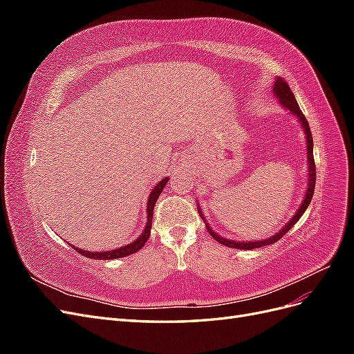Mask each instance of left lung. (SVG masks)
<instances>
[{
	"label": "left lung",
	"mask_w": 354,
	"mask_h": 354,
	"mask_svg": "<svg viewBox=\"0 0 354 354\" xmlns=\"http://www.w3.org/2000/svg\"><path fill=\"white\" fill-rule=\"evenodd\" d=\"M276 97L281 100V103L285 106V108L294 113L299 122L303 124V128H304V133H306V140H307V159H308V186H307V192H306V198L303 201L301 205H299L298 211L295 216L289 220L285 227L277 232L274 236L269 238V239H264V241H255V242H236V241H229V239H224L221 236H218V234L216 232H212L211 227L207 224V230L209 232L211 236L216 239L217 242H220L221 245H226V246H232V248H236V250H254V248H260V246H266V245H270V243H274L279 241L283 234L286 232H289V229H291L294 224L299 220V217L303 216L304 211L307 209L310 201H312L313 198V192H315V185H316V165H315V158H313V137H312V131H310V127H308V122L306 120V116L303 115L301 109H299V106L294 97V94L291 91V88H289V85L286 84V81L283 78H277L274 81V88H273ZM199 216L202 217V214L199 211ZM203 218V217H202ZM205 221V220H203Z\"/></svg>",
	"instance_id": "left-lung-1"
}]
</instances>
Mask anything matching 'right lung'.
Segmentation results:
<instances>
[{"instance_id": "right-lung-1", "label": "right lung", "mask_w": 354, "mask_h": 354, "mask_svg": "<svg viewBox=\"0 0 354 354\" xmlns=\"http://www.w3.org/2000/svg\"><path fill=\"white\" fill-rule=\"evenodd\" d=\"M168 177L160 180L159 183L155 186V189L151 192V196H149V202H147V224L146 229L142 233L140 238H137L134 242H131L130 245H125L122 248L118 250H112V251H106V252H90V251H82L80 248H75L81 255L88 257V259H97V260H113V259H122V257H127L130 254L137 252L138 250H142L145 243L147 242L149 236H151V229H152V218H153V208H155V202L158 201L159 195L162 194V189L165 187V185L168 183Z\"/></svg>"}]
</instances>
